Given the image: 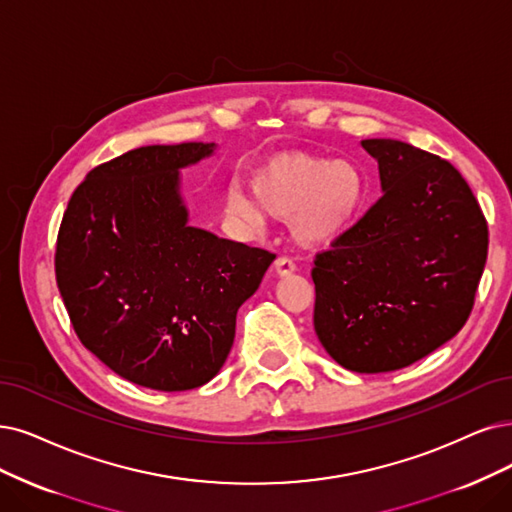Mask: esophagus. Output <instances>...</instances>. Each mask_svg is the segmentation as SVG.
I'll list each match as a JSON object with an SVG mask.
<instances>
[{
    "label": "esophagus",
    "instance_id": "esophagus-1",
    "mask_svg": "<svg viewBox=\"0 0 512 512\" xmlns=\"http://www.w3.org/2000/svg\"><path fill=\"white\" fill-rule=\"evenodd\" d=\"M274 270L278 276H289L295 272V263L289 257H278L274 261Z\"/></svg>",
    "mask_w": 512,
    "mask_h": 512
}]
</instances>
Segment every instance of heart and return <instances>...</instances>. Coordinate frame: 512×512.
I'll list each match as a JSON object with an SVG mask.
<instances>
[{
	"instance_id": "b5f03b06",
	"label": "heart",
	"mask_w": 512,
	"mask_h": 512,
	"mask_svg": "<svg viewBox=\"0 0 512 512\" xmlns=\"http://www.w3.org/2000/svg\"><path fill=\"white\" fill-rule=\"evenodd\" d=\"M253 194L234 181L223 211L246 232H261L266 215L289 221L295 240L327 246L348 234L367 206V179L354 162L287 154L255 170Z\"/></svg>"
}]
</instances>
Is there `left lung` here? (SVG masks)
<instances>
[{
  "label": "left lung",
  "instance_id": "obj_1",
  "mask_svg": "<svg viewBox=\"0 0 512 512\" xmlns=\"http://www.w3.org/2000/svg\"><path fill=\"white\" fill-rule=\"evenodd\" d=\"M384 196L316 253L314 329L333 361L384 373L420 361L468 320L489 232L447 160L394 139H365Z\"/></svg>",
  "mask_w": 512,
  "mask_h": 512
}]
</instances>
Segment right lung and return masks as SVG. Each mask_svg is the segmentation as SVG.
Segmentation results:
<instances>
[{
    "label": "right lung",
    "instance_id": "right-lung-1",
    "mask_svg": "<svg viewBox=\"0 0 512 512\" xmlns=\"http://www.w3.org/2000/svg\"><path fill=\"white\" fill-rule=\"evenodd\" d=\"M215 143L147 145L92 168L56 238V285L80 342L124 380L192 390L223 367L236 312L276 259L187 223L179 168Z\"/></svg>",
    "mask_w": 512,
    "mask_h": 512
}]
</instances>
